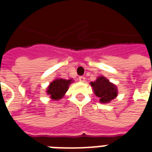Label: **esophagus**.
<instances>
[{"mask_svg": "<svg viewBox=\"0 0 152 152\" xmlns=\"http://www.w3.org/2000/svg\"><path fill=\"white\" fill-rule=\"evenodd\" d=\"M79 80L80 81H81V82H85V81H86V77H85V76H80Z\"/></svg>", "mask_w": 152, "mask_h": 152, "instance_id": "34e87169", "label": "esophagus"}]
</instances>
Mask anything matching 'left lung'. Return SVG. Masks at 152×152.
Instances as JSON below:
<instances>
[{"label": "left lung", "instance_id": "1", "mask_svg": "<svg viewBox=\"0 0 152 152\" xmlns=\"http://www.w3.org/2000/svg\"><path fill=\"white\" fill-rule=\"evenodd\" d=\"M91 86L95 95L99 97L100 102L102 103L112 101L117 95L116 87L103 76L98 77L94 82H91Z\"/></svg>", "mask_w": 152, "mask_h": 152}]
</instances>
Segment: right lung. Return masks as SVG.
Instances as JSON below:
<instances>
[{
	"label": "right lung",
	"mask_w": 152,
	"mask_h": 152,
	"mask_svg": "<svg viewBox=\"0 0 152 152\" xmlns=\"http://www.w3.org/2000/svg\"><path fill=\"white\" fill-rule=\"evenodd\" d=\"M72 80H66L64 79H56L52 83H50L47 89V93L48 94H50L52 99L58 100L62 99L65 94Z\"/></svg>",
	"instance_id": "obj_1"
}]
</instances>
